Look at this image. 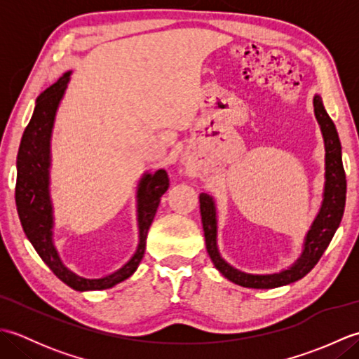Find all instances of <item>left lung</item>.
<instances>
[{"mask_svg":"<svg viewBox=\"0 0 359 359\" xmlns=\"http://www.w3.org/2000/svg\"><path fill=\"white\" fill-rule=\"evenodd\" d=\"M313 106L316 120L319 126H321L325 147L324 201L315 222L311 224V228L306 236L302 255L294 262V265L290 266L288 270L274 274H250L241 270H236L234 266L226 264L224 259L220 257L217 250V220L215 201H212L211 196L205 193L199 196L207 251L216 269L222 273L226 279L234 282V284L247 288H276L302 279L318 264L319 259L324 255V251L329 247L334 231L338 230L342 215H344L347 189L346 172L341 158V142L337 133V128H334V123L324 108L321 97L315 95Z\"/></svg>","mask_w":359,"mask_h":359,"instance_id":"8db88e82","label":"left lung"}]
</instances>
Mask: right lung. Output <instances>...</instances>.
Instances as JSON below:
<instances>
[{
	"label": "right lung",
	"instance_id": "right-lung-1",
	"mask_svg": "<svg viewBox=\"0 0 359 359\" xmlns=\"http://www.w3.org/2000/svg\"><path fill=\"white\" fill-rule=\"evenodd\" d=\"M71 72H66L36 98V104L29 125L25 129L17 157V187L15 202L22 230L32 243L43 262L66 285L77 292L111 288L128 279L137 270L144 255L148 230L154 220L170 179L165 170L154 174H144L137 189V212H139V247L134 256L108 276L100 279H86L72 273L63 265L52 242V203L49 199V166H50V135L53 120L69 81Z\"/></svg>",
	"mask_w": 359,
	"mask_h": 359
}]
</instances>
